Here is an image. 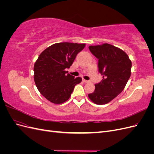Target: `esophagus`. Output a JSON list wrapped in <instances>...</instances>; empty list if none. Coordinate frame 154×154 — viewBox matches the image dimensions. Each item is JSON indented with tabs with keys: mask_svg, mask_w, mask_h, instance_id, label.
Instances as JSON below:
<instances>
[{
	"mask_svg": "<svg viewBox=\"0 0 154 154\" xmlns=\"http://www.w3.org/2000/svg\"><path fill=\"white\" fill-rule=\"evenodd\" d=\"M83 82L84 83H88V82H89V81L86 80H85V79H83Z\"/></svg>",
	"mask_w": 154,
	"mask_h": 154,
	"instance_id": "esophagus-1",
	"label": "esophagus"
}]
</instances>
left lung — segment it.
I'll return each instance as SVG.
<instances>
[{
  "mask_svg": "<svg viewBox=\"0 0 154 154\" xmlns=\"http://www.w3.org/2000/svg\"><path fill=\"white\" fill-rule=\"evenodd\" d=\"M88 49L98 59L103 80L88 96L95 104L105 105L123 91L131 75L132 62L125 51L109 44L90 45Z\"/></svg>",
  "mask_w": 154,
  "mask_h": 154,
  "instance_id": "obj_1",
  "label": "left lung"
}]
</instances>
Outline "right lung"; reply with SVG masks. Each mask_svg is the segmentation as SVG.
<instances>
[{
    "label": "right lung",
    "instance_id": "add662e5",
    "mask_svg": "<svg viewBox=\"0 0 154 154\" xmlns=\"http://www.w3.org/2000/svg\"><path fill=\"white\" fill-rule=\"evenodd\" d=\"M85 44L60 42L51 45L40 53L34 65V80L42 95L54 104L67 101L74 88L82 79L67 74L77 54Z\"/></svg>",
    "mask_w": 154,
    "mask_h": 154
}]
</instances>
